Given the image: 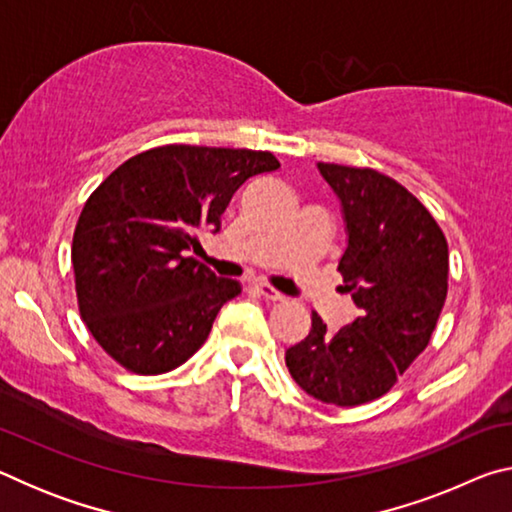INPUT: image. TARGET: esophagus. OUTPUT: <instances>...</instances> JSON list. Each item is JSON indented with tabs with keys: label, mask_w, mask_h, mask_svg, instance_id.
Instances as JSON below:
<instances>
[{
	"label": "esophagus",
	"mask_w": 512,
	"mask_h": 512,
	"mask_svg": "<svg viewBox=\"0 0 512 512\" xmlns=\"http://www.w3.org/2000/svg\"><path fill=\"white\" fill-rule=\"evenodd\" d=\"M257 293L262 298H266V300H271V302H280V300H284V293H280L277 289H273L271 284H266V282H259L257 284Z\"/></svg>",
	"instance_id": "1"
}]
</instances>
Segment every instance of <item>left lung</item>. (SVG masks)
<instances>
[{"label": "left lung", "mask_w": 512, "mask_h": 512, "mask_svg": "<svg viewBox=\"0 0 512 512\" xmlns=\"http://www.w3.org/2000/svg\"><path fill=\"white\" fill-rule=\"evenodd\" d=\"M318 169L343 203L348 248L339 273L359 318L329 332L311 311L287 368L316 400L359 406L391 391L429 345L447 298L449 250L436 219L397 180L329 162Z\"/></svg>", "instance_id": "obj_1"}]
</instances>
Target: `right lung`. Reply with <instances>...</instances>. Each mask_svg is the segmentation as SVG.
Instances as JSON below:
<instances>
[{"mask_svg": "<svg viewBox=\"0 0 512 512\" xmlns=\"http://www.w3.org/2000/svg\"><path fill=\"white\" fill-rule=\"evenodd\" d=\"M280 169L268 151L167 144L137 153L94 189L76 221L72 266L83 323L135 375L183 366L241 282L187 257L221 230L232 194Z\"/></svg>", "mask_w": 512, "mask_h": 512, "instance_id": "add662e5", "label": "right lung"}]
</instances>
